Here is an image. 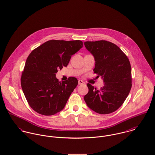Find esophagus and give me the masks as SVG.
Here are the masks:
<instances>
[{"label":"esophagus","instance_id":"obj_1","mask_svg":"<svg viewBox=\"0 0 155 155\" xmlns=\"http://www.w3.org/2000/svg\"><path fill=\"white\" fill-rule=\"evenodd\" d=\"M78 84H79V85H81V84H84V82L83 81H82V80H79V81H78Z\"/></svg>","mask_w":155,"mask_h":155}]
</instances>
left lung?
<instances>
[{"label": "left lung", "instance_id": "obj_1", "mask_svg": "<svg viewBox=\"0 0 155 155\" xmlns=\"http://www.w3.org/2000/svg\"><path fill=\"white\" fill-rule=\"evenodd\" d=\"M95 61L94 73L103 79L99 89L89 84L84 100L89 108L100 114L115 111L124 103L131 88L130 61L123 51L113 42L100 40L84 42Z\"/></svg>", "mask_w": 155, "mask_h": 155}]
</instances>
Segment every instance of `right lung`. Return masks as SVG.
Masks as SVG:
<instances>
[{"label": "right lung", "mask_w": 155, "mask_h": 155, "mask_svg": "<svg viewBox=\"0 0 155 155\" xmlns=\"http://www.w3.org/2000/svg\"><path fill=\"white\" fill-rule=\"evenodd\" d=\"M83 47L80 40H51L34 49L28 56L21 78L29 106L37 113L52 115L65 107L78 84L76 78L59 82L58 69L66 67L71 57Z\"/></svg>", "instance_id": "right-lung-1"}]
</instances>
